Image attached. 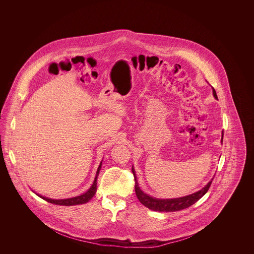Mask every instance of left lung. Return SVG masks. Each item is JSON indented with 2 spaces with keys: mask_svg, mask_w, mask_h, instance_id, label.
<instances>
[{
  "mask_svg": "<svg viewBox=\"0 0 254 254\" xmlns=\"http://www.w3.org/2000/svg\"><path fill=\"white\" fill-rule=\"evenodd\" d=\"M212 91H213V96L215 97V99H217V94H216V91L214 90V88H212ZM223 135L224 134L222 133V142H223ZM132 173L134 175V180H135V193H136L138 200L147 208L152 209L154 211H160V212L178 211V210L185 209V208L193 205L207 192V190L212 183V180H213V178H212L211 181L208 182L202 190H200L199 191H197L195 193L180 197V198H174V199H158V198H154L152 196H149L148 194H145V192H143L141 190V189L138 186L135 170L133 168Z\"/></svg>",
  "mask_w": 254,
  "mask_h": 254,
  "instance_id": "8db88e82",
  "label": "left lung"
}]
</instances>
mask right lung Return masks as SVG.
<instances>
[{
  "instance_id": "right-lung-1",
  "label": "right lung",
  "mask_w": 254,
  "mask_h": 254,
  "mask_svg": "<svg viewBox=\"0 0 254 254\" xmlns=\"http://www.w3.org/2000/svg\"><path fill=\"white\" fill-rule=\"evenodd\" d=\"M102 168V162L100 163V166L97 169L96 176H95V179L94 182L92 184V186L90 187V189L82 195H79V196H76V197H72V198H67V199H59V200H56V199H50L48 197H44L42 195H39L37 194L39 197H41L42 199L46 200L47 202H49L51 204H54V205H82V204H85L87 203L94 195L96 193L97 190V178H98V175H99V172H100V169Z\"/></svg>"
}]
</instances>
